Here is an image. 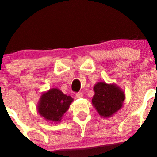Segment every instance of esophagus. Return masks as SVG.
<instances>
[{"mask_svg":"<svg viewBox=\"0 0 157 157\" xmlns=\"http://www.w3.org/2000/svg\"><path fill=\"white\" fill-rule=\"evenodd\" d=\"M76 97H77V98H82V97H83V94H82V93L78 92L76 94Z\"/></svg>","mask_w":157,"mask_h":157,"instance_id":"34e87169","label":"esophagus"}]
</instances>
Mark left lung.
<instances>
[{"label":"left lung","instance_id":"obj_1","mask_svg":"<svg viewBox=\"0 0 157 157\" xmlns=\"http://www.w3.org/2000/svg\"><path fill=\"white\" fill-rule=\"evenodd\" d=\"M94 95L91 104L100 117H111L123 105L125 92L117 84L98 82L93 88Z\"/></svg>","mask_w":157,"mask_h":157}]
</instances>
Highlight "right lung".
Wrapping results in <instances>:
<instances>
[{"label": "right lung", "instance_id": "right-lung-1", "mask_svg": "<svg viewBox=\"0 0 157 157\" xmlns=\"http://www.w3.org/2000/svg\"><path fill=\"white\" fill-rule=\"evenodd\" d=\"M74 99L57 88L44 91L41 94L37 109L40 116L51 123L60 122L64 113L69 109Z\"/></svg>", "mask_w": 157, "mask_h": 157}]
</instances>
